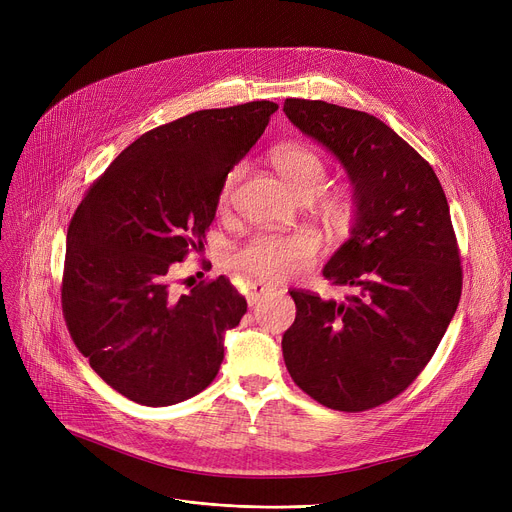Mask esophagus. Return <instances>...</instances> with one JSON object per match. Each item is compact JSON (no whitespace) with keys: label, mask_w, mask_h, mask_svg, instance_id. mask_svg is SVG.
<instances>
[{"label":"esophagus","mask_w":512,"mask_h":512,"mask_svg":"<svg viewBox=\"0 0 512 512\" xmlns=\"http://www.w3.org/2000/svg\"><path fill=\"white\" fill-rule=\"evenodd\" d=\"M274 288L272 286H267V284H263V282H249V292H247V303H249V307H253V305H257L265 294H270Z\"/></svg>","instance_id":"esophagus-1"}]
</instances>
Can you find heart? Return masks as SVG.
I'll return each mask as SVG.
<instances>
[{
    "label": "heart",
    "mask_w": 512,
    "mask_h": 512,
    "mask_svg": "<svg viewBox=\"0 0 512 512\" xmlns=\"http://www.w3.org/2000/svg\"><path fill=\"white\" fill-rule=\"evenodd\" d=\"M272 166L299 201L315 199L328 186V164L315 149L305 145H282L272 151ZM240 170H232L220 191V207L226 209L232 201L234 186L240 180ZM344 201L332 197L326 201L330 218H342ZM319 255V238L311 232L294 236H259L234 255V265L249 278L265 282H284L301 276L315 263Z\"/></svg>",
    "instance_id": "obj_1"
}]
</instances>
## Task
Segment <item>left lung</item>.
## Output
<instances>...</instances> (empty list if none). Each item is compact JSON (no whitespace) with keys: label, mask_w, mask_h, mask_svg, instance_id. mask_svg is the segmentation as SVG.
<instances>
[{"label":"left lung","mask_w":512,"mask_h":512,"mask_svg":"<svg viewBox=\"0 0 512 512\" xmlns=\"http://www.w3.org/2000/svg\"><path fill=\"white\" fill-rule=\"evenodd\" d=\"M284 114L326 147L355 188L351 236L324 267L344 301L290 290L282 336L290 378L336 411L392 400L432 359L459 307L463 270L442 184L432 166L371 114L286 99Z\"/></svg>","instance_id":"left-lung-1"}]
</instances>
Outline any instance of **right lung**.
I'll list each match as a JSON object with an SVG mask.
<instances>
[{"label":"right lung","mask_w":512,"mask_h":512,"mask_svg":"<svg viewBox=\"0 0 512 512\" xmlns=\"http://www.w3.org/2000/svg\"><path fill=\"white\" fill-rule=\"evenodd\" d=\"M274 101L201 110L128 145L68 226L62 309L99 378L145 407L205 390L247 301L220 276L174 294L172 274L203 247L222 184L263 134Z\"/></svg>","instance_id":"obj_1"}]
</instances>
